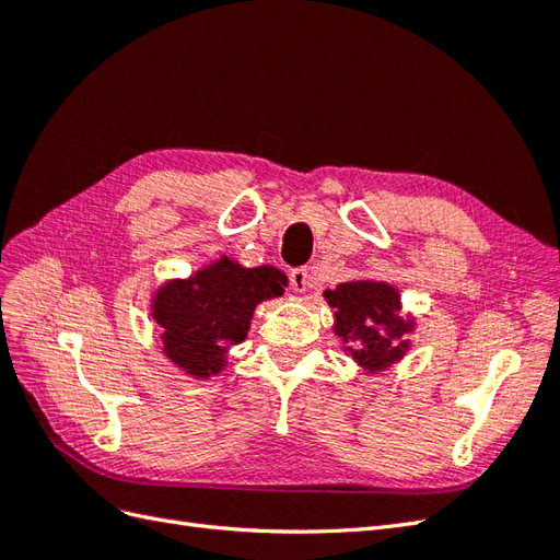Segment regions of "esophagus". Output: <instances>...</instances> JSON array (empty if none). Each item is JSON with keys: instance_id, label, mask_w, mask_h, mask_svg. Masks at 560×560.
<instances>
[{"instance_id": "34e87169", "label": "esophagus", "mask_w": 560, "mask_h": 560, "mask_svg": "<svg viewBox=\"0 0 560 560\" xmlns=\"http://www.w3.org/2000/svg\"><path fill=\"white\" fill-rule=\"evenodd\" d=\"M290 282H292V290H294L296 294H306L311 282H313L311 268H294L292 276H290Z\"/></svg>"}]
</instances>
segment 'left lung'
<instances>
[{"label": "left lung", "mask_w": 560, "mask_h": 560, "mask_svg": "<svg viewBox=\"0 0 560 560\" xmlns=\"http://www.w3.org/2000/svg\"><path fill=\"white\" fill-rule=\"evenodd\" d=\"M334 311V336L341 338L364 376L399 364L411 350L409 334L416 317L401 315V294L395 284L374 278H358L322 292Z\"/></svg>", "instance_id": "1"}]
</instances>
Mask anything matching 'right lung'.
Wrapping results in <instances>:
<instances>
[{"mask_svg": "<svg viewBox=\"0 0 560 560\" xmlns=\"http://www.w3.org/2000/svg\"><path fill=\"white\" fill-rule=\"evenodd\" d=\"M287 284L280 268H247L229 254L202 264L189 278L165 280L149 299V313L161 327L159 350L186 376H219L231 348L247 338L259 303L282 296Z\"/></svg>", "mask_w": 560, "mask_h": 560, "instance_id": "obj_1", "label": "right lung"}]
</instances>
